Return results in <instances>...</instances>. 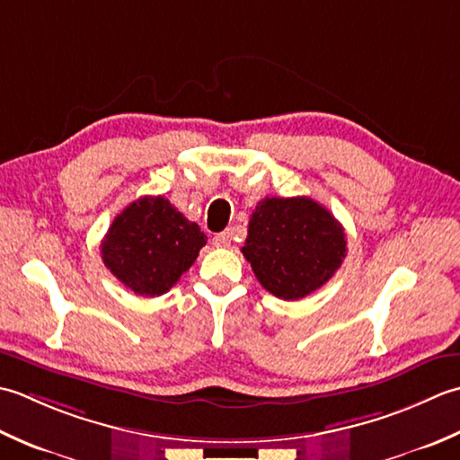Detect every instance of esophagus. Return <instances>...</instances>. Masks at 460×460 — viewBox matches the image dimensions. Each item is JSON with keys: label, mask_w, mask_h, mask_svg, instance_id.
<instances>
[{"label": "esophagus", "mask_w": 460, "mask_h": 460, "mask_svg": "<svg viewBox=\"0 0 460 460\" xmlns=\"http://www.w3.org/2000/svg\"><path fill=\"white\" fill-rule=\"evenodd\" d=\"M230 242H232V234L228 230L226 232H220V234H217V236L212 238V243L217 248H228Z\"/></svg>", "instance_id": "1"}]
</instances>
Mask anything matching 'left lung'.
Here are the masks:
<instances>
[{"mask_svg":"<svg viewBox=\"0 0 460 460\" xmlns=\"http://www.w3.org/2000/svg\"><path fill=\"white\" fill-rule=\"evenodd\" d=\"M348 240L333 214L307 196L264 199L248 224L242 254L279 299H302L341 268Z\"/></svg>","mask_w":460,"mask_h":460,"instance_id":"8db88e82","label":"left lung"}]
</instances>
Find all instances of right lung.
Returning <instances> with one entry per match:
<instances>
[{"mask_svg": "<svg viewBox=\"0 0 460 460\" xmlns=\"http://www.w3.org/2000/svg\"><path fill=\"white\" fill-rule=\"evenodd\" d=\"M206 234L164 196H143L112 220L101 258L119 282L145 297L163 296L189 270Z\"/></svg>", "mask_w": 460, "mask_h": 460, "instance_id": "1", "label": "right lung"}]
</instances>
